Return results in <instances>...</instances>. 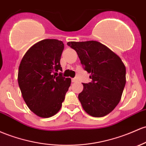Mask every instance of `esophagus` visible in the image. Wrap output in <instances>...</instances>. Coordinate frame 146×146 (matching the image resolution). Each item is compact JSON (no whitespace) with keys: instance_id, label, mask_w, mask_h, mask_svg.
I'll use <instances>...</instances> for the list:
<instances>
[{"instance_id":"obj_1","label":"esophagus","mask_w":146,"mask_h":146,"mask_svg":"<svg viewBox=\"0 0 146 146\" xmlns=\"http://www.w3.org/2000/svg\"><path fill=\"white\" fill-rule=\"evenodd\" d=\"M77 81H78V79H77L76 78H74L72 79V82H77Z\"/></svg>"}]
</instances>
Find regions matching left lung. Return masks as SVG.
<instances>
[{
  "mask_svg": "<svg viewBox=\"0 0 146 146\" xmlns=\"http://www.w3.org/2000/svg\"><path fill=\"white\" fill-rule=\"evenodd\" d=\"M67 45L76 51L83 68L91 74V82L83 83L84 89L78 95L83 109L94 117L106 116L121 100L126 82L124 64L98 41H69Z\"/></svg>",
  "mask_w": 146,
  "mask_h": 146,
  "instance_id": "1",
  "label": "left lung"
}]
</instances>
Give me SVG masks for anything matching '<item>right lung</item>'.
Instances as JSON below:
<instances>
[{
  "instance_id": "1",
  "label": "right lung",
  "mask_w": 146,
  "mask_h": 146,
  "mask_svg": "<svg viewBox=\"0 0 146 146\" xmlns=\"http://www.w3.org/2000/svg\"><path fill=\"white\" fill-rule=\"evenodd\" d=\"M64 48L62 41L42 40L27 51L19 65L18 82L22 96L39 117H51L59 111L70 85V78L60 72Z\"/></svg>"
}]
</instances>
